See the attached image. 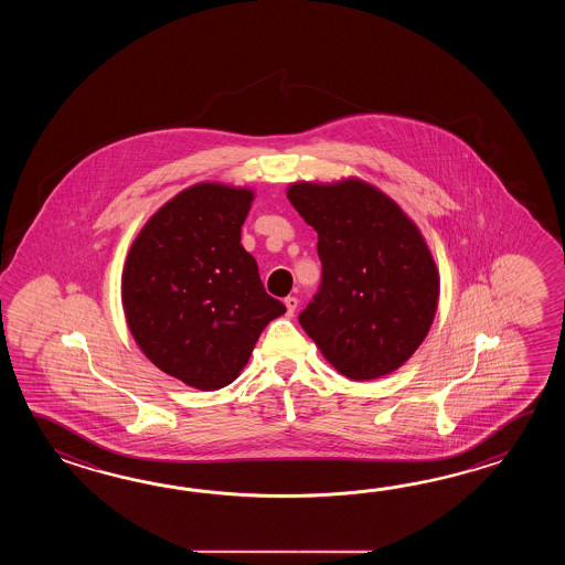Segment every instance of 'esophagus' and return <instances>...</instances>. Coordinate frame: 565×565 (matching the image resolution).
I'll use <instances>...</instances> for the list:
<instances>
[{"mask_svg": "<svg viewBox=\"0 0 565 565\" xmlns=\"http://www.w3.org/2000/svg\"><path fill=\"white\" fill-rule=\"evenodd\" d=\"M285 307H287L288 317H292L295 311H297V307H299V300H297V297H287L285 299Z\"/></svg>", "mask_w": 565, "mask_h": 565, "instance_id": "34e87169", "label": "esophagus"}]
</instances>
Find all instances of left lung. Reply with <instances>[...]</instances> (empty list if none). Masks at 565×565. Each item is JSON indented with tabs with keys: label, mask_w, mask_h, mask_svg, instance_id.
Masks as SVG:
<instances>
[{
	"label": "left lung",
	"mask_w": 565,
	"mask_h": 565,
	"mask_svg": "<svg viewBox=\"0 0 565 565\" xmlns=\"http://www.w3.org/2000/svg\"><path fill=\"white\" fill-rule=\"evenodd\" d=\"M287 198L317 232L321 288L299 323L349 380L396 372L433 327L440 277L420 228L358 178L295 181Z\"/></svg>",
	"instance_id": "obj_1"
}]
</instances>
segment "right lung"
<instances>
[{
	"mask_svg": "<svg viewBox=\"0 0 565 565\" xmlns=\"http://www.w3.org/2000/svg\"><path fill=\"white\" fill-rule=\"evenodd\" d=\"M254 190L202 181L171 198L132 241L120 300L135 343L202 392L232 384L266 324L287 312L241 244Z\"/></svg>",
	"mask_w": 565,
	"mask_h": 565,
	"instance_id": "add662e5",
	"label": "right lung"
}]
</instances>
